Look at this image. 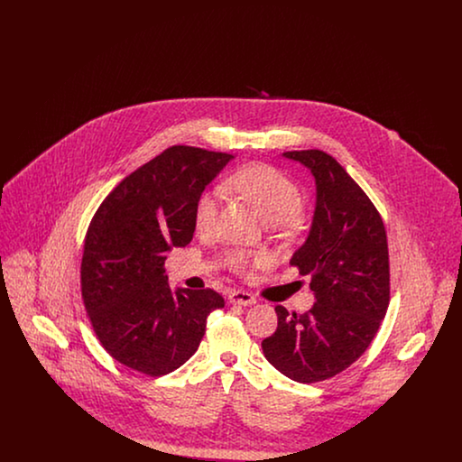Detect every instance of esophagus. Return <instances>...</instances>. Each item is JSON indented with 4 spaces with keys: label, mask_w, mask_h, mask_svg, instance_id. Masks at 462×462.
Masks as SVG:
<instances>
[{
    "label": "esophagus",
    "mask_w": 462,
    "mask_h": 462,
    "mask_svg": "<svg viewBox=\"0 0 462 462\" xmlns=\"http://www.w3.org/2000/svg\"><path fill=\"white\" fill-rule=\"evenodd\" d=\"M230 303L234 305H242V307H251L256 303V298L249 292H244V291H232L230 296H228Z\"/></svg>",
    "instance_id": "34e87169"
}]
</instances>
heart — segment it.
<instances>
[{"mask_svg": "<svg viewBox=\"0 0 462 462\" xmlns=\"http://www.w3.org/2000/svg\"><path fill=\"white\" fill-rule=\"evenodd\" d=\"M230 187L247 199L262 215L266 223L282 228L296 226L303 204L298 183L277 168L266 164H249L230 178ZM221 192L218 189H206L196 200L194 223L200 234L211 232L217 226L220 215ZM228 263L234 270H245L251 263L241 251L228 254Z\"/></svg>", "mask_w": 462, "mask_h": 462, "instance_id": "b5f03b06", "label": "heart"}]
</instances>
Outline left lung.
<instances>
[{
    "label": "left lung",
    "mask_w": 462,
    "mask_h": 462,
    "mask_svg": "<svg viewBox=\"0 0 462 462\" xmlns=\"http://www.w3.org/2000/svg\"><path fill=\"white\" fill-rule=\"evenodd\" d=\"M315 178L317 200L305 244L291 264L310 275L307 313L275 307L279 326L263 339L266 360L289 379L317 383L367 350L390 303L388 239L381 215L352 176L322 151H292Z\"/></svg>",
    "instance_id": "1"
}]
</instances>
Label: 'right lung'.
Masks as SVG:
<instances>
[{
	"label": "right lung",
	"instance_id": "add662e5",
	"mask_svg": "<svg viewBox=\"0 0 462 462\" xmlns=\"http://www.w3.org/2000/svg\"><path fill=\"white\" fill-rule=\"evenodd\" d=\"M234 155L173 145L126 176L89 223L81 292L97 337L133 371L164 375L183 365L225 307L213 289H171L166 253L196 232L200 192Z\"/></svg>",
	"mask_w": 462,
	"mask_h": 462
}]
</instances>
